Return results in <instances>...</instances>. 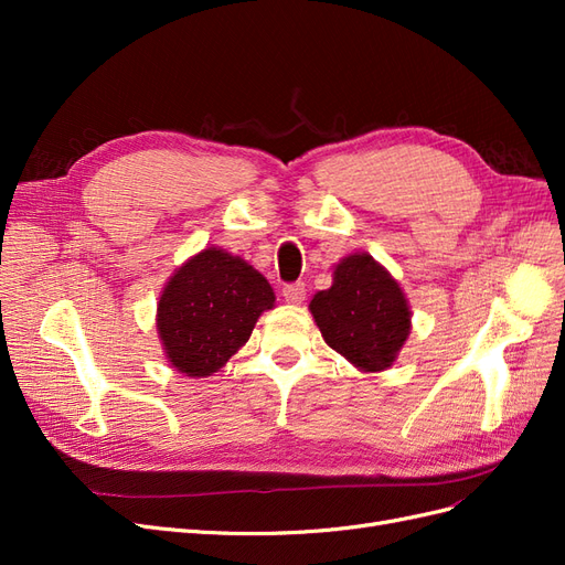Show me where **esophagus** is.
Returning <instances> with one entry per match:
<instances>
[{
  "label": "esophagus",
  "instance_id": "obj_1",
  "mask_svg": "<svg viewBox=\"0 0 565 565\" xmlns=\"http://www.w3.org/2000/svg\"><path fill=\"white\" fill-rule=\"evenodd\" d=\"M282 297L287 303H301L306 297V285L303 282H289L282 287Z\"/></svg>",
  "mask_w": 565,
  "mask_h": 565
}]
</instances>
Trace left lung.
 Segmentation results:
<instances>
[{"label":"left lung","mask_w":565,"mask_h":565,"mask_svg":"<svg viewBox=\"0 0 565 565\" xmlns=\"http://www.w3.org/2000/svg\"><path fill=\"white\" fill-rule=\"evenodd\" d=\"M311 313L328 344L365 372L393 365L409 334L403 289L370 254H351L334 282L311 299Z\"/></svg>","instance_id":"obj_1"}]
</instances>
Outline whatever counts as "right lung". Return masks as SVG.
Segmentation results:
<instances>
[{"instance_id": "obj_1", "label": "right lung", "mask_w": 565, "mask_h": 565, "mask_svg": "<svg viewBox=\"0 0 565 565\" xmlns=\"http://www.w3.org/2000/svg\"><path fill=\"white\" fill-rule=\"evenodd\" d=\"M276 295L259 270L224 249H202L167 282L158 303L164 353L188 377H207L249 339Z\"/></svg>"}]
</instances>
